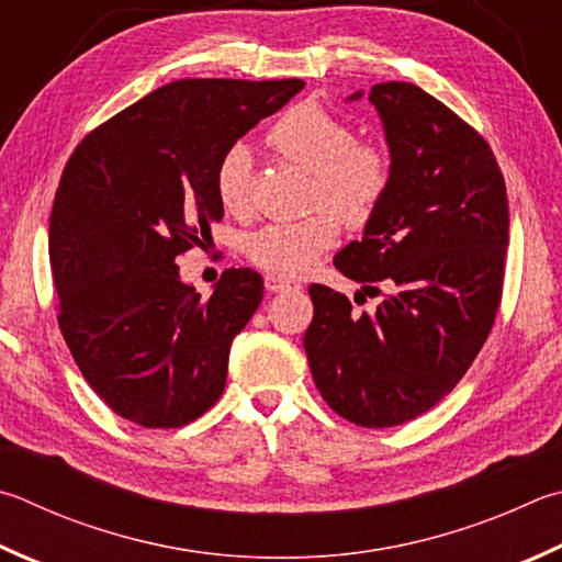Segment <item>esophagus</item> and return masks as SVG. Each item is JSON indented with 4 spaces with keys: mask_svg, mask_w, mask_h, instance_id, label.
<instances>
[{
    "mask_svg": "<svg viewBox=\"0 0 562 562\" xmlns=\"http://www.w3.org/2000/svg\"><path fill=\"white\" fill-rule=\"evenodd\" d=\"M265 288L270 292H288V290H297L300 284L288 278H280V274H268V278H265Z\"/></svg>",
    "mask_w": 562,
    "mask_h": 562,
    "instance_id": "esophagus-1",
    "label": "esophagus"
}]
</instances>
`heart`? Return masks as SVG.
<instances>
[{
  "mask_svg": "<svg viewBox=\"0 0 562 562\" xmlns=\"http://www.w3.org/2000/svg\"><path fill=\"white\" fill-rule=\"evenodd\" d=\"M270 147L314 175V216L294 223H270L252 233L248 255L258 268L280 278L310 272L319 255L339 238V218L363 226L391 187V159L366 142H356L351 125L314 103L290 108L268 132ZM250 149L236 142L216 167V193L223 209L243 213L250 203Z\"/></svg>",
  "mask_w": 562,
  "mask_h": 562,
  "instance_id": "b5f03b06",
  "label": "heart"
}]
</instances>
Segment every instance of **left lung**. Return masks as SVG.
Wrapping results in <instances>:
<instances>
[{
	"mask_svg": "<svg viewBox=\"0 0 562 562\" xmlns=\"http://www.w3.org/2000/svg\"><path fill=\"white\" fill-rule=\"evenodd\" d=\"M363 90L346 100H361ZM391 187L336 270L393 294L356 314L312 284L304 334L312 379L331 411L393 427L430 411L462 381L492 331L508 246L506 183L494 151L450 108L413 83H379Z\"/></svg>",
	"mask_w": 562,
	"mask_h": 562,
	"instance_id": "obj_1",
	"label": "left lung"
}]
</instances>
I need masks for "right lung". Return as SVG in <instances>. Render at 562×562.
I'll use <instances>...</instances> for the list:
<instances>
[{
    "label": "right lung",
    "mask_w": 562,
    "mask_h": 562,
    "mask_svg": "<svg viewBox=\"0 0 562 562\" xmlns=\"http://www.w3.org/2000/svg\"><path fill=\"white\" fill-rule=\"evenodd\" d=\"M304 80H177L90 132L68 159L48 226L58 326L90 387L142 427L196 420L226 387L231 344L262 278L228 268L203 300L177 258L223 218V151Z\"/></svg>",
    "instance_id": "add662e5"
}]
</instances>
